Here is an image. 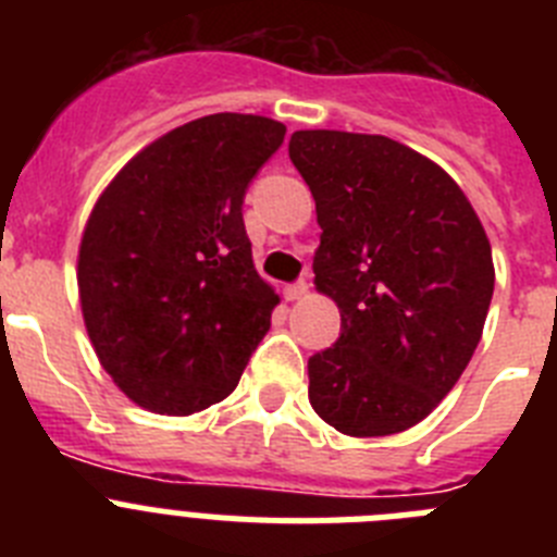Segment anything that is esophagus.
<instances>
[{"instance_id":"34e87169","label":"esophagus","mask_w":557,"mask_h":557,"mask_svg":"<svg viewBox=\"0 0 557 557\" xmlns=\"http://www.w3.org/2000/svg\"><path fill=\"white\" fill-rule=\"evenodd\" d=\"M307 293H309L307 282H295V284H289L287 289H284V298H287V301H301Z\"/></svg>"}]
</instances>
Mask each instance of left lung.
<instances>
[{"label":"left lung","mask_w":557,"mask_h":557,"mask_svg":"<svg viewBox=\"0 0 557 557\" xmlns=\"http://www.w3.org/2000/svg\"><path fill=\"white\" fill-rule=\"evenodd\" d=\"M323 228L314 289L339 337L309 357V405L343 435H396L455 387L482 337L494 259L449 172L376 133L295 131Z\"/></svg>","instance_id":"obj_1"}]
</instances>
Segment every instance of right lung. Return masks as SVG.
<instances>
[{
	"mask_svg": "<svg viewBox=\"0 0 557 557\" xmlns=\"http://www.w3.org/2000/svg\"><path fill=\"white\" fill-rule=\"evenodd\" d=\"M282 122L211 113L139 150L83 228L77 293L100 366L133 405L191 416L236 387L278 295L253 268L243 198Z\"/></svg>",
	"mask_w": 557,
	"mask_h": 557,
	"instance_id": "add662e5",
	"label": "right lung"
}]
</instances>
